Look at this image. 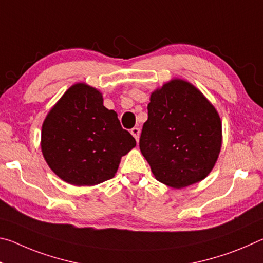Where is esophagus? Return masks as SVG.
<instances>
[{"instance_id":"esophagus-1","label":"esophagus","mask_w":263,"mask_h":263,"mask_svg":"<svg viewBox=\"0 0 263 263\" xmlns=\"http://www.w3.org/2000/svg\"><path fill=\"white\" fill-rule=\"evenodd\" d=\"M131 135L135 137V139L138 141L139 140V135H140V130L138 127H133L131 130Z\"/></svg>"}]
</instances>
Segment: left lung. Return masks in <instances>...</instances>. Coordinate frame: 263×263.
Instances as JSON below:
<instances>
[{
	"label": "left lung",
	"instance_id": "obj_1",
	"mask_svg": "<svg viewBox=\"0 0 263 263\" xmlns=\"http://www.w3.org/2000/svg\"><path fill=\"white\" fill-rule=\"evenodd\" d=\"M147 110L139 146L155 179L175 189L205 179L222 141L211 102L193 83L172 79L151 94Z\"/></svg>",
	"mask_w": 263,
	"mask_h": 263
}]
</instances>
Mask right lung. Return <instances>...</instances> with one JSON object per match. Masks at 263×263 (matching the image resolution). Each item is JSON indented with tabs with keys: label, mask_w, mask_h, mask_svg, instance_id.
<instances>
[{
	"label": "right lung",
	"mask_w": 263,
	"mask_h": 263,
	"mask_svg": "<svg viewBox=\"0 0 263 263\" xmlns=\"http://www.w3.org/2000/svg\"><path fill=\"white\" fill-rule=\"evenodd\" d=\"M137 142L122 127L102 92L84 82L69 87L42 126L43 157L57 176L77 186L112 179L121 159Z\"/></svg>",
	"instance_id": "right-lung-1"
}]
</instances>
